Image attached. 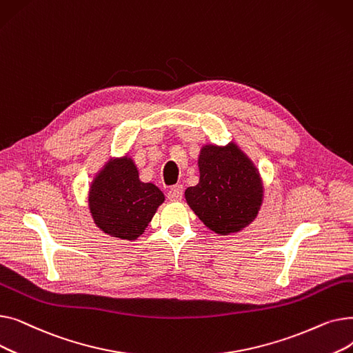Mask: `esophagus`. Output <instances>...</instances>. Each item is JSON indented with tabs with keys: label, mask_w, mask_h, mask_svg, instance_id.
Segmentation results:
<instances>
[{
	"label": "esophagus",
	"mask_w": 353,
	"mask_h": 353,
	"mask_svg": "<svg viewBox=\"0 0 353 353\" xmlns=\"http://www.w3.org/2000/svg\"><path fill=\"white\" fill-rule=\"evenodd\" d=\"M183 197V188L181 186H173L169 192H167V199L170 201H180Z\"/></svg>",
	"instance_id": "esophagus-1"
}]
</instances>
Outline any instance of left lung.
<instances>
[{
    "label": "left lung",
    "mask_w": 353,
    "mask_h": 353,
    "mask_svg": "<svg viewBox=\"0 0 353 353\" xmlns=\"http://www.w3.org/2000/svg\"><path fill=\"white\" fill-rule=\"evenodd\" d=\"M197 164L199 183L184 192L190 209L221 236L248 228L263 201V183L253 161L232 141L203 145Z\"/></svg>",
    "instance_id": "left-lung-1"
}]
</instances>
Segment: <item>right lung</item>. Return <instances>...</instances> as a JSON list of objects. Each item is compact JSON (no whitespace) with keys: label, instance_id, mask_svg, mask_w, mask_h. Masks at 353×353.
<instances>
[{"label":"right lung","instance_id":"1","mask_svg":"<svg viewBox=\"0 0 353 353\" xmlns=\"http://www.w3.org/2000/svg\"><path fill=\"white\" fill-rule=\"evenodd\" d=\"M164 201L163 192L139 177L133 159H108L90 184L88 208L96 226L111 237L136 240Z\"/></svg>","mask_w":353,"mask_h":353}]
</instances>
